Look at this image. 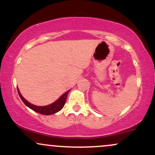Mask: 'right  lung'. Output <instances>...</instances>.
<instances>
[{"instance_id":"obj_1","label":"right lung","mask_w":155,"mask_h":155,"mask_svg":"<svg viewBox=\"0 0 155 155\" xmlns=\"http://www.w3.org/2000/svg\"><path fill=\"white\" fill-rule=\"evenodd\" d=\"M17 90H18V94L19 97H20V98L22 99L23 103H24L28 107L31 108L32 110H33L34 111L37 112V113H39L41 114H44V115L54 114L60 111V110L63 108L64 105L65 104L68 93V92L70 91V90H68V91L66 92H65V93H64L58 101H56L55 102L53 103V104L48 105V106H35V105L30 104L28 101H27L20 94L18 88H17Z\"/></svg>"}]
</instances>
